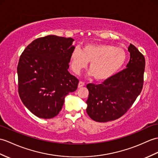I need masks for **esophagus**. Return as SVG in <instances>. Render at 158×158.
I'll return each instance as SVG.
<instances>
[{
    "label": "esophagus",
    "mask_w": 158,
    "mask_h": 158,
    "mask_svg": "<svg viewBox=\"0 0 158 158\" xmlns=\"http://www.w3.org/2000/svg\"><path fill=\"white\" fill-rule=\"evenodd\" d=\"M84 85H85V83L81 81H79V84H78V87H79V88L82 87H83Z\"/></svg>",
    "instance_id": "34e87169"
}]
</instances>
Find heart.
<instances>
[{
  "instance_id": "obj_1",
  "label": "heart",
  "mask_w": 158,
  "mask_h": 158,
  "mask_svg": "<svg viewBox=\"0 0 158 158\" xmlns=\"http://www.w3.org/2000/svg\"><path fill=\"white\" fill-rule=\"evenodd\" d=\"M127 60L124 49L106 44H87L82 48L73 50L70 64L76 74L85 69L90 62L89 70L98 81L110 78L123 67Z\"/></svg>"
}]
</instances>
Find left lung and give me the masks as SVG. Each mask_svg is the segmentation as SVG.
<instances>
[{"label":"left lung","instance_id":"8db88e82","mask_svg":"<svg viewBox=\"0 0 158 158\" xmlns=\"http://www.w3.org/2000/svg\"><path fill=\"white\" fill-rule=\"evenodd\" d=\"M128 50L130 60L124 70L105 80L102 84L89 83L86 111L99 123L114 120L123 116L143 89L145 67L144 56L133 44Z\"/></svg>","mask_w":158,"mask_h":158}]
</instances>
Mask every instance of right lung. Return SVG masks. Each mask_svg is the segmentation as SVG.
<instances>
[{
  "instance_id": "right-lung-1",
  "label": "right lung",
  "mask_w": 158,
  "mask_h": 158,
  "mask_svg": "<svg viewBox=\"0 0 158 158\" xmlns=\"http://www.w3.org/2000/svg\"><path fill=\"white\" fill-rule=\"evenodd\" d=\"M73 41L47 35L34 40L21 55L18 92L25 107L39 118L58 115L65 96L77 89L79 79L68 71Z\"/></svg>"
}]
</instances>
